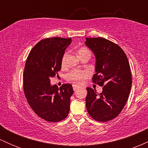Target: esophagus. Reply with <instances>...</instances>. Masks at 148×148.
Instances as JSON below:
<instances>
[{
    "instance_id": "obj_1",
    "label": "esophagus",
    "mask_w": 148,
    "mask_h": 148,
    "mask_svg": "<svg viewBox=\"0 0 148 148\" xmlns=\"http://www.w3.org/2000/svg\"><path fill=\"white\" fill-rule=\"evenodd\" d=\"M72 87H73V90H76L79 88V86H77V85H75V84L73 85Z\"/></svg>"
}]
</instances>
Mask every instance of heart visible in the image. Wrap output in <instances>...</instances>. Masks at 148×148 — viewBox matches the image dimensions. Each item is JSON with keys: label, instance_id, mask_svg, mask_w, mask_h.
Returning a JSON list of instances; mask_svg holds the SVG:
<instances>
[{"label": "heart", "instance_id": "heart-1", "mask_svg": "<svg viewBox=\"0 0 148 148\" xmlns=\"http://www.w3.org/2000/svg\"><path fill=\"white\" fill-rule=\"evenodd\" d=\"M79 57L81 58L86 54H90L89 50L88 49L81 48L78 51ZM66 60H67V53H64L62 56V60H61V64L62 67L65 66ZM89 72L86 70H82V69H73L71 70L66 74V80L70 83H73L74 84H81L84 82L86 78L89 76Z\"/></svg>", "mask_w": 148, "mask_h": 148}]
</instances>
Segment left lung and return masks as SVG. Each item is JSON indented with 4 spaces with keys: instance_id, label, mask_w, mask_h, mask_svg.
Instances as JSON below:
<instances>
[{
    "instance_id": "obj_1",
    "label": "left lung",
    "mask_w": 148,
    "mask_h": 148,
    "mask_svg": "<svg viewBox=\"0 0 148 148\" xmlns=\"http://www.w3.org/2000/svg\"><path fill=\"white\" fill-rule=\"evenodd\" d=\"M85 43L96 58L92 82L102 86V92L87 88V111L91 118L107 122L116 118L128 99L132 79L128 59L116 44L102 37L86 38Z\"/></svg>"
}]
</instances>
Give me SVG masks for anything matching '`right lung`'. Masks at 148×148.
Returning <instances> with one entry per match:
<instances>
[{"label": "right lung", "mask_w": 148, "mask_h": 148, "mask_svg": "<svg viewBox=\"0 0 148 148\" xmlns=\"http://www.w3.org/2000/svg\"><path fill=\"white\" fill-rule=\"evenodd\" d=\"M71 42V38L45 39L32 49L27 58L23 92L33 111L46 121L60 122L68 115L72 86L62 84L58 88L51 85L50 79L58 76L62 56Z\"/></svg>", "instance_id": "1"}]
</instances>
